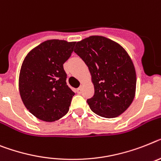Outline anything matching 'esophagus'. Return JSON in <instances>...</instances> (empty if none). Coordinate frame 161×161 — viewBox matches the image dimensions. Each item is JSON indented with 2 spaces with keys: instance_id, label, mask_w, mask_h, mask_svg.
<instances>
[{
  "instance_id": "obj_1",
  "label": "esophagus",
  "mask_w": 161,
  "mask_h": 161,
  "mask_svg": "<svg viewBox=\"0 0 161 161\" xmlns=\"http://www.w3.org/2000/svg\"><path fill=\"white\" fill-rule=\"evenodd\" d=\"M81 92H82V87H78V88L77 89V93H78V94H81Z\"/></svg>"
}]
</instances>
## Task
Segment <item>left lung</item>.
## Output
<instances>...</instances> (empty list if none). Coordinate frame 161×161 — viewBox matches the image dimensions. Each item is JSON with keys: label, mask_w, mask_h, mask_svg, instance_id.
<instances>
[{"label": "left lung", "mask_w": 161, "mask_h": 161, "mask_svg": "<svg viewBox=\"0 0 161 161\" xmlns=\"http://www.w3.org/2000/svg\"><path fill=\"white\" fill-rule=\"evenodd\" d=\"M74 52L91 73L94 95L87 99L95 114L117 117L129 107L136 92V71L130 56L119 44L102 36L78 42Z\"/></svg>", "instance_id": "1"}]
</instances>
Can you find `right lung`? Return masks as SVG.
<instances>
[{
    "label": "right lung",
    "instance_id": "add662e5",
    "mask_svg": "<svg viewBox=\"0 0 161 161\" xmlns=\"http://www.w3.org/2000/svg\"><path fill=\"white\" fill-rule=\"evenodd\" d=\"M75 42L47 40L24 59L19 78L23 103L35 117L53 122L67 114L74 92L66 83L63 64L74 51Z\"/></svg>",
    "mask_w": 161,
    "mask_h": 161
}]
</instances>
